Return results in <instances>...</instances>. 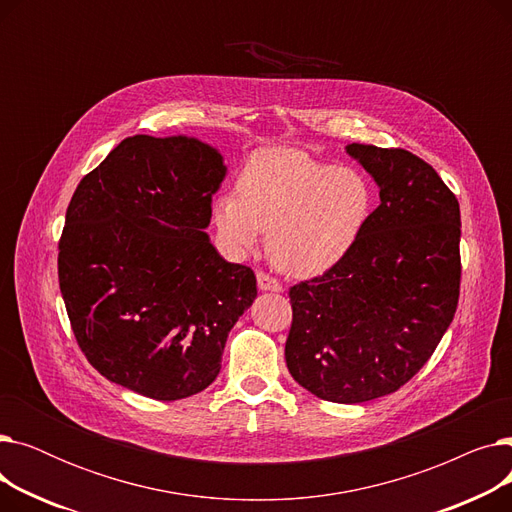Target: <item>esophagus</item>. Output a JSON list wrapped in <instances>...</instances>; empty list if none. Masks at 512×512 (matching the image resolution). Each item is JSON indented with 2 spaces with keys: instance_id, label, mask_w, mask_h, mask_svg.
Listing matches in <instances>:
<instances>
[{
  "instance_id": "34e87169",
  "label": "esophagus",
  "mask_w": 512,
  "mask_h": 512,
  "mask_svg": "<svg viewBox=\"0 0 512 512\" xmlns=\"http://www.w3.org/2000/svg\"><path fill=\"white\" fill-rule=\"evenodd\" d=\"M257 286L259 290H265V292H282V284L265 272L257 274Z\"/></svg>"
}]
</instances>
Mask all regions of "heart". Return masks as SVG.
<instances>
[{
  "mask_svg": "<svg viewBox=\"0 0 512 512\" xmlns=\"http://www.w3.org/2000/svg\"><path fill=\"white\" fill-rule=\"evenodd\" d=\"M238 192L213 203L220 236L230 249L247 251L270 230V259L294 276L336 265L361 236L373 203L361 172L286 147L255 153L240 172Z\"/></svg>",
  "mask_w": 512,
  "mask_h": 512,
  "instance_id": "1",
  "label": "heart"
}]
</instances>
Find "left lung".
I'll return each instance as SVG.
<instances>
[{"label": "left lung", "instance_id": "obj_1", "mask_svg": "<svg viewBox=\"0 0 512 512\" xmlns=\"http://www.w3.org/2000/svg\"><path fill=\"white\" fill-rule=\"evenodd\" d=\"M380 205L321 276L288 290V371L321 400L396 392L434 355L459 305L461 209L438 172L405 149L353 143Z\"/></svg>", "mask_w": 512, "mask_h": 512}]
</instances>
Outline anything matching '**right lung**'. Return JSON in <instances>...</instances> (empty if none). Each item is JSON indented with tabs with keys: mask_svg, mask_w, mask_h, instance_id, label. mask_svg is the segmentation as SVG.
<instances>
[{
	"mask_svg": "<svg viewBox=\"0 0 512 512\" xmlns=\"http://www.w3.org/2000/svg\"><path fill=\"white\" fill-rule=\"evenodd\" d=\"M222 155L188 137L124 139L70 199L60 290L87 361L153 400L205 390L228 332L257 297L251 267L209 242Z\"/></svg>",
	"mask_w": 512,
	"mask_h": 512,
	"instance_id": "right-lung-1",
	"label": "right lung"
}]
</instances>
